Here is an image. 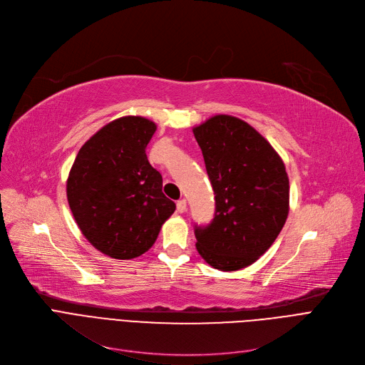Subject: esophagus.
Instances as JSON below:
<instances>
[{"label":"esophagus","instance_id":"esophagus-1","mask_svg":"<svg viewBox=\"0 0 365 365\" xmlns=\"http://www.w3.org/2000/svg\"><path fill=\"white\" fill-rule=\"evenodd\" d=\"M187 210V202L182 199V200H178L177 203V212L178 213H184Z\"/></svg>","mask_w":365,"mask_h":365}]
</instances>
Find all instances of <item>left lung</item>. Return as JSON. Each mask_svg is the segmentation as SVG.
Instances as JSON below:
<instances>
[{
  "mask_svg": "<svg viewBox=\"0 0 365 365\" xmlns=\"http://www.w3.org/2000/svg\"><path fill=\"white\" fill-rule=\"evenodd\" d=\"M215 192V217L196 227V249L220 271L259 259L286 224L289 177L274 147L247 122L215 115L192 128Z\"/></svg>",
  "mask_w": 365,
  "mask_h": 365,
  "instance_id": "obj_1",
  "label": "left lung"
}]
</instances>
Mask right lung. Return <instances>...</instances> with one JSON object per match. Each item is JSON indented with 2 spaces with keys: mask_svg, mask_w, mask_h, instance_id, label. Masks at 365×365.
I'll use <instances>...</instances> for the list:
<instances>
[{
  "mask_svg": "<svg viewBox=\"0 0 365 365\" xmlns=\"http://www.w3.org/2000/svg\"><path fill=\"white\" fill-rule=\"evenodd\" d=\"M156 128L143 116L115 119L81 147L71 168L72 215L83 237L113 259L145 253L175 210L145 155Z\"/></svg>",
  "mask_w": 365,
  "mask_h": 365,
  "instance_id": "right-lung-1",
  "label": "right lung"
}]
</instances>
